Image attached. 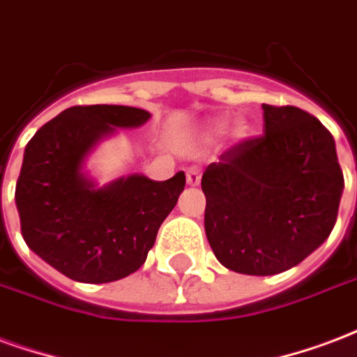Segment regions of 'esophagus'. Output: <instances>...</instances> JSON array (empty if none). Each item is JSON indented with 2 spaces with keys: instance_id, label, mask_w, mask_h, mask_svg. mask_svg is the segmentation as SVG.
Instances as JSON below:
<instances>
[{
  "instance_id": "esophagus-1",
  "label": "esophagus",
  "mask_w": 357,
  "mask_h": 357,
  "mask_svg": "<svg viewBox=\"0 0 357 357\" xmlns=\"http://www.w3.org/2000/svg\"><path fill=\"white\" fill-rule=\"evenodd\" d=\"M187 183L191 187H197L200 183V168L199 166H191L187 168Z\"/></svg>"
}]
</instances>
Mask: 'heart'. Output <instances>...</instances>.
Masks as SVG:
<instances>
[{"label": "heart", "mask_w": 357, "mask_h": 357, "mask_svg": "<svg viewBox=\"0 0 357 357\" xmlns=\"http://www.w3.org/2000/svg\"><path fill=\"white\" fill-rule=\"evenodd\" d=\"M244 130H245V126L242 125V123H238V125H236V134H242ZM221 132H223V125H218L215 128H213V134H221Z\"/></svg>", "instance_id": "b5f03b06"}]
</instances>
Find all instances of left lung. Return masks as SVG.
<instances>
[{"mask_svg":"<svg viewBox=\"0 0 357 357\" xmlns=\"http://www.w3.org/2000/svg\"><path fill=\"white\" fill-rule=\"evenodd\" d=\"M265 134L202 174L204 229L229 271L271 276L299 265L337 221L344 178L331 132L293 105L263 104Z\"/></svg>","mask_w":357,"mask_h":357,"instance_id":"obj_1","label":"left lung"}]
</instances>
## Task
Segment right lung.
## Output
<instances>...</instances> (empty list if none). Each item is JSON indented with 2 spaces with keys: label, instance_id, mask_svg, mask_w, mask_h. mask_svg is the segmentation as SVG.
<instances>
[{
  "label": "right lung",
  "instance_id": "add662e5",
  "mask_svg": "<svg viewBox=\"0 0 357 357\" xmlns=\"http://www.w3.org/2000/svg\"><path fill=\"white\" fill-rule=\"evenodd\" d=\"M149 117L128 105H73L26 145L15 191L24 242L68 278L105 284L136 273L178 202L183 172L166 181L134 174L105 187L83 172L100 139Z\"/></svg>",
  "mask_w": 357,
  "mask_h": 357
}]
</instances>
